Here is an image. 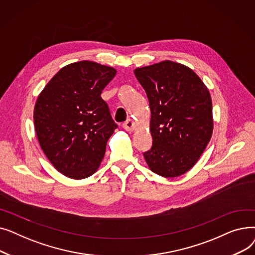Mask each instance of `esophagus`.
<instances>
[{"label":"esophagus","mask_w":255,"mask_h":255,"mask_svg":"<svg viewBox=\"0 0 255 255\" xmlns=\"http://www.w3.org/2000/svg\"><path fill=\"white\" fill-rule=\"evenodd\" d=\"M123 128L128 132L133 131V129H134V122H133L132 120H127L126 122L123 124Z\"/></svg>","instance_id":"1"}]
</instances>
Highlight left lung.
<instances>
[{"mask_svg": "<svg viewBox=\"0 0 255 255\" xmlns=\"http://www.w3.org/2000/svg\"><path fill=\"white\" fill-rule=\"evenodd\" d=\"M149 99L152 148L143 153L150 169L176 178L191 169L213 133L209 89L189 67L162 61L134 70Z\"/></svg>", "mask_w": 255, "mask_h": 255, "instance_id": "8db88e82", "label": "left lung"}]
</instances>
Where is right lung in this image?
I'll return each mask as SVG.
<instances>
[{"mask_svg":"<svg viewBox=\"0 0 255 255\" xmlns=\"http://www.w3.org/2000/svg\"><path fill=\"white\" fill-rule=\"evenodd\" d=\"M116 74L113 67L96 62L71 63L39 94L34 107L37 138L50 163L66 177L86 179L100 166L118 127L101 93Z\"/></svg>","mask_w":255,"mask_h":255,"instance_id":"obj_1","label":"right lung"}]
</instances>
